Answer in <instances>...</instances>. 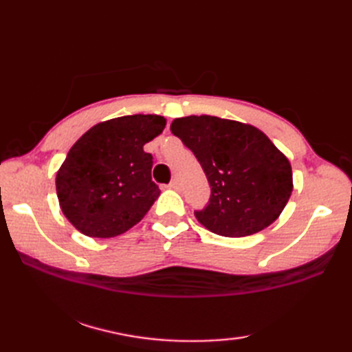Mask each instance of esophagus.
<instances>
[{"mask_svg":"<svg viewBox=\"0 0 352 352\" xmlns=\"http://www.w3.org/2000/svg\"><path fill=\"white\" fill-rule=\"evenodd\" d=\"M169 188L170 189H180V183H178V180H177V178H174V180H172L170 183H169Z\"/></svg>","mask_w":352,"mask_h":352,"instance_id":"obj_1","label":"esophagus"}]
</instances>
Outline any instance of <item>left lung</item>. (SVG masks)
<instances>
[{
    "instance_id": "left-lung-1",
    "label": "left lung",
    "mask_w": 352,
    "mask_h": 352,
    "mask_svg": "<svg viewBox=\"0 0 352 352\" xmlns=\"http://www.w3.org/2000/svg\"><path fill=\"white\" fill-rule=\"evenodd\" d=\"M170 131L195 154L212 188L208 204L195 212L212 233L245 237L278 218L294 190L286 155L254 125L218 116H184Z\"/></svg>"
}]
</instances>
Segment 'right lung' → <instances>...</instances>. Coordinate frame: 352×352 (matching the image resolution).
Returning <instances> with one entry per match:
<instances>
[{
    "label": "right lung",
    "instance_id": "add662e5",
    "mask_svg": "<svg viewBox=\"0 0 352 352\" xmlns=\"http://www.w3.org/2000/svg\"><path fill=\"white\" fill-rule=\"evenodd\" d=\"M164 125L159 115L121 116L94 125L72 145L57 170L56 190L63 214L80 233L115 237L146 214L160 189L144 145Z\"/></svg>",
    "mask_w": 352,
    "mask_h": 352
}]
</instances>
